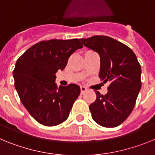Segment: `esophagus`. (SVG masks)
Instances as JSON below:
<instances>
[{
  "mask_svg": "<svg viewBox=\"0 0 155 155\" xmlns=\"http://www.w3.org/2000/svg\"><path fill=\"white\" fill-rule=\"evenodd\" d=\"M86 90H87V88L84 86H81V94H84L86 91Z\"/></svg>",
  "mask_w": 155,
  "mask_h": 155,
  "instance_id": "obj_1",
  "label": "esophagus"
}]
</instances>
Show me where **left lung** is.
<instances>
[{"mask_svg":"<svg viewBox=\"0 0 155 155\" xmlns=\"http://www.w3.org/2000/svg\"><path fill=\"white\" fill-rule=\"evenodd\" d=\"M81 41L99 54V78L110 82L107 94L95 92L96 100L89 105L91 117L102 127H118L133 111L141 88L140 64L130 48L111 37L94 35Z\"/></svg>","mask_w":155,"mask_h":155,"instance_id":"8db88e82","label":"left lung"}]
</instances>
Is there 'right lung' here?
Wrapping results in <instances>:
<instances>
[{"mask_svg": "<svg viewBox=\"0 0 155 155\" xmlns=\"http://www.w3.org/2000/svg\"><path fill=\"white\" fill-rule=\"evenodd\" d=\"M83 47L78 39L41 41L18 59L13 71L15 87L21 102L42 125L53 127L68 118L80 87H57L56 73L65 68L68 59Z\"/></svg>", "mask_w": 155, "mask_h": 155, "instance_id": "right-lung-1", "label": "right lung"}]
</instances>
